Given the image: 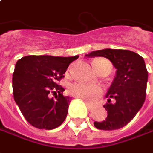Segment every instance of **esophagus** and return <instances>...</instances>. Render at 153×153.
<instances>
[{"label":"esophagus","instance_id":"1","mask_svg":"<svg viewBox=\"0 0 153 153\" xmlns=\"http://www.w3.org/2000/svg\"><path fill=\"white\" fill-rule=\"evenodd\" d=\"M85 103H86V106H87V108H88V109H91V108H92V107H93L92 104H90V103L88 102H85Z\"/></svg>","mask_w":153,"mask_h":153}]
</instances>
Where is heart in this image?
Wrapping results in <instances>:
<instances>
[{"mask_svg":"<svg viewBox=\"0 0 153 153\" xmlns=\"http://www.w3.org/2000/svg\"><path fill=\"white\" fill-rule=\"evenodd\" d=\"M100 65H105L109 66L112 69L111 64L105 59H96L93 62V66L96 71L98 70ZM69 91L72 96L81 98L84 101L89 102H95L98 98L102 96L103 89L100 86L96 85H89L85 83H75L72 84L70 88Z\"/></svg>","mask_w":153,"mask_h":153,"instance_id":"heart-1","label":"heart"}]
</instances>
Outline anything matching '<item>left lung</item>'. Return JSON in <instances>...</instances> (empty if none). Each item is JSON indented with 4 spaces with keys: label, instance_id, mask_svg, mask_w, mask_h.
I'll use <instances>...</instances> for the list:
<instances>
[{
    "label": "left lung",
    "instance_id": "1",
    "mask_svg": "<svg viewBox=\"0 0 153 153\" xmlns=\"http://www.w3.org/2000/svg\"><path fill=\"white\" fill-rule=\"evenodd\" d=\"M87 57L109 59L116 69L115 77L108 90V102L103 107L108 116L94 125L101 130H115L127 125L140 109L146 100L148 72L144 58L128 50L104 49L92 51Z\"/></svg>",
    "mask_w": 153,
    "mask_h": 153
}]
</instances>
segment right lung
<instances>
[{"label": "right lung", "mask_w": 153, "mask_h": 153, "mask_svg": "<svg viewBox=\"0 0 153 153\" xmlns=\"http://www.w3.org/2000/svg\"><path fill=\"white\" fill-rule=\"evenodd\" d=\"M78 57L31 55L17 61L12 81L13 98L32 126L51 130L65 121L71 97L63 96L65 89L57 82ZM51 93L55 99L50 98Z\"/></svg>", "instance_id": "obj_1"}]
</instances>
